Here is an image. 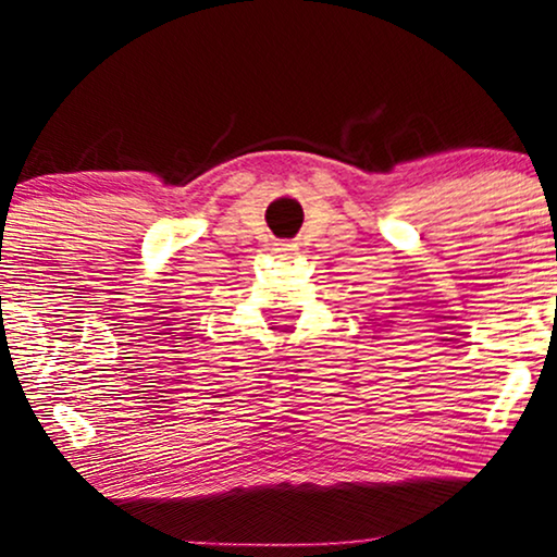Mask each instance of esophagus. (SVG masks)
<instances>
[{
  "instance_id": "34e87169",
  "label": "esophagus",
  "mask_w": 557,
  "mask_h": 557,
  "mask_svg": "<svg viewBox=\"0 0 557 557\" xmlns=\"http://www.w3.org/2000/svg\"><path fill=\"white\" fill-rule=\"evenodd\" d=\"M274 249H277V251H295V244H285V242H277V244H274Z\"/></svg>"
}]
</instances>
